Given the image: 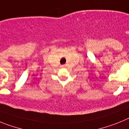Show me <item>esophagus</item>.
Returning <instances> with one entry per match:
<instances>
[{
	"instance_id": "obj_1",
	"label": "esophagus",
	"mask_w": 129,
	"mask_h": 129,
	"mask_svg": "<svg viewBox=\"0 0 129 129\" xmlns=\"http://www.w3.org/2000/svg\"><path fill=\"white\" fill-rule=\"evenodd\" d=\"M61 68H64V65H61Z\"/></svg>"
}]
</instances>
